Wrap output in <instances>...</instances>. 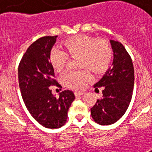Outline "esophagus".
Segmentation results:
<instances>
[{
    "label": "esophagus",
    "instance_id": "esophagus-1",
    "mask_svg": "<svg viewBox=\"0 0 152 152\" xmlns=\"http://www.w3.org/2000/svg\"><path fill=\"white\" fill-rule=\"evenodd\" d=\"M84 93L82 92V91H76L75 92V95H76V96H80V95H83Z\"/></svg>",
    "mask_w": 152,
    "mask_h": 152
}]
</instances>
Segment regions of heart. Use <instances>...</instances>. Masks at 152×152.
Segmentation results:
<instances>
[{
  "label": "heart",
  "mask_w": 152,
  "mask_h": 152,
  "mask_svg": "<svg viewBox=\"0 0 152 152\" xmlns=\"http://www.w3.org/2000/svg\"><path fill=\"white\" fill-rule=\"evenodd\" d=\"M64 51L53 48L50 53V62L55 71L61 72L69 61V54L72 57L80 55V66L88 68L95 74H102L108 70L113 60V50L105 40L79 34L64 40ZM63 82L67 87L73 89H82L90 80L89 72L86 69L70 70L64 74Z\"/></svg>",
  "instance_id": "1"
}]
</instances>
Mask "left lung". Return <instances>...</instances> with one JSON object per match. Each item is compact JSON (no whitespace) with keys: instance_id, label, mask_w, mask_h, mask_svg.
<instances>
[{"instance_id":"8db88e82","label":"left lung","mask_w":152,"mask_h":152,"mask_svg":"<svg viewBox=\"0 0 152 152\" xmlns=\"http://www.w3.org/2000/svg\"><path fill=\"white\" fill-rule=\"evenodd\" d=\"M113 52V67L94 85L95 90L102 87V98L91 109L95 122L112 125L127 110L132 99L134 86V68L131 57L120 42L110 40Z\"/></svg>"}]
</instances>
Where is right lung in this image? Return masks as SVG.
Returning <instances> with one entry per match:
<instances>
[{"label": "right lung", "mask_w": 152, "mask_h": 152, "mask_svg": "<svg viewBox=\"0 0 152 152\" xmlns=\"http://www.w3.org/2000/svg\"><path fill=\"white\" fill-rule=\"evenodd\" d=\"M57 37L45 36L33 42L18 68L19 85L25 106L40 125L51 129L65 124L69 109L75 99L72 91H64L56 98L49 88L59 85L53 79L54 71L50 62V53Z\"/></svg>", "instance_id": "add662e5"}]
</instances>
